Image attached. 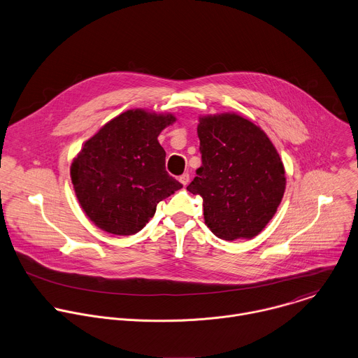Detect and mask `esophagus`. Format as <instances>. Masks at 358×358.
Masks as SVG:
<instances>
[{
	"label": "esophagus",
	"instance_id": "34e87169",
	"mask_svg": "<svg viewBox=\"0 0 358 358\" xmlns=\"http://www.w3.org/2000/svg\"><path fill=\"white\" fill-rule=\"evenodd\" d=\"M180 182L185 187V185H188V182H189V174L188 173H184L182 176H180Z\"/></svg>",
	"mask_w": 358,
	"mask_h": 358
}]
</instances>
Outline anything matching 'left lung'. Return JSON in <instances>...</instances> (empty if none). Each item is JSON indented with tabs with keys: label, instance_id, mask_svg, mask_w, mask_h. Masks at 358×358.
Listing matches in <instances>:
<instances>
[{
	"label": "left lung",
	"instance_id": "obj_1",
	"mask_svg": "<svg viewBox=\"0 0 358 358\" xmlns=\"http://www.w3.org/2000/svg\"><path fill=\"white\" fill-rule=\"evenodd\" d=\"M198 138L202 166L187 189L202 196L206 226L226 241L258 236L286 188L276 148L259 127L234 113L201 117Z\"/></svg>",
	"mask_w": 358,
	"mask_h": 358
}]
</instances>
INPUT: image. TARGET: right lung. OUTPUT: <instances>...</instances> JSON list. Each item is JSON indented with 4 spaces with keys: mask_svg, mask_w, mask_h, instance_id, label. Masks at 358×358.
Instances as JSON below:
<instances>
[{
    "mask_svg": "<svg viewBox=\"0 0 358 358\" xmlns=\"http://www.w3.org/2000/svg\"><path fill=\"white\" fill-rule=\"evenodd\" d=\"M176 121L171 114L128 110L85 142L71 166L76 198L101 230L131 236L155 216L156 206L180 188L166 171L157 136Z\"/></svg>",
    "mask_w": 358,
    "mask_h": 358,
    "instance_id": "obj_1",
    "label": "right lung"
}]
</instances>
